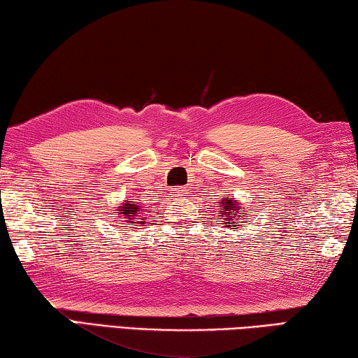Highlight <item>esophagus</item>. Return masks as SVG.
<instances>
[{
    "label": "esophagus",
    "instance_id": "34e87169",
    "mask_svg": "<svg viewBox=\"0 0 358 358\" xmlns=\"http://www.w3.org/2000/svg\"><path fill=\"white\" fill-rule=\"evenodd\" d=\"M171 195L176 198H182L185 196V189H182V187H176V189L171 190Z\"/></svg>",
    "mask_w": 358,
    "mask_h": 358
}]
</instances>
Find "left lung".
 I'll list each match as a JSON object with an SVG mask.
<instances>
[{
  "instance_id": "8db88e82",
  "label": "left lung",
  "mask_w": 358,
  "mask_h": 358,
  "mask_svg": "<svg viewBox=\"0 0 358 358\" xmlns=\"http://www.w3.org/2000/svg\"><path fill=\"white\" fill-rule=\"evenodd\" d=\"M220 206L222 210H219V219L227 220L224 225L231 227L233 230H236L239 225L244 224L245 215H249L241 206H239L238 200H224V198H220ZM236 223L238 224V226L236 225Z\"/></svg>"
}]
</instances>
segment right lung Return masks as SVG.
I'll list each match as a JSON object with an SVG mask.
<instances>
[{
	"label": "right lung",
	"instance_id": "add662e5",
	"mask_svg": "<svg viewBox=\"0 0 358 358\" xmlns=\"http://www.w3.org/2000/svg\"><path fill=\"white\" fill-rule=\"evenodd\" d=\"M119 215H124V219H127L128 224H143L144 219H139V215L143 214V209H141L139 204L136 201H127L122 204L119 208ZM135 222H133L132 220Z\"/></svg>",
	"mask_w": 358,
	"mask_h": 358
}]
</instances>
